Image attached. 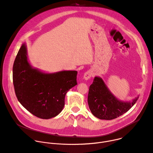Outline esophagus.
Wrapping results in <instances>:
<instances>
[{"label": "esophagus", "mask_w": 153, "mask_h": 153, "mask_svg": "<svg viewBox=\"0 0 153 153\" xmlns=\"http://www.w3.org/2000/svg\"><path fill=\"white\" fill-rule=\"evenodd\" d=\"M92 76V72L91 71H86L84 75H83V79L85 80H89L91 77Z\"/></svg>", "instance_id": "34e87169"}]
</instances>
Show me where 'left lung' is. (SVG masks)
<instances>
[{
  "mask_svg": "<svg viewBox=\"0 0 153 153\" xmlns=\"http://www.w3.org/2000/svg\"><path fill=\"white\" fill-rule=\"evenodd\" d=\"M138 99L139 96L132 101L118 99L109 90L103 80L96 76L90 86L88 103L95 117L102 120H112L127 112Z\"/></svg>",
  "mask_w": 153,
  "mask_h": 153,
  "instance_id": "8db88e82",
  "label": "left lung"
}]
</instances>
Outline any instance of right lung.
Wrapping results in <instances>:
<instances>
[{"instance_id":"right-lung-1","label":"right lung","mask_w":153,"mask_h":153,"mask_svg":"<svg viewBox=\"0 0 153 153\" xmlns=\"http://www.w3.org/2000/svg\"><path fill=\"white\" fill-rule=\"evenodd\" d=\"M77 74L76 71L47 73L33 68L28 60L27 45L23 43L13 68L16 97L34 116L43 119L54 117L62 111L68 91L77 84Z\"/></svg>"}]
</instances>
